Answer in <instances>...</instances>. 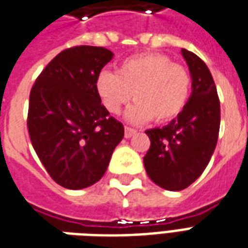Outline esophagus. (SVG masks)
Instances as JSON below:
<instances>
[{
  "instance_id": "esophagus-1",
  "label": "esophagus",
  "mask_w": 248,
  "mask_h": 248,
  "mask_svg": "<svg viewBox=\"0 0 248 248\" xmlns=\"http://www.w3.org/2000/svg\"><path fill=\"white\" fill-rule=\"evenodd\" d=\"M135 133H137V130L131 129V127H124V138H131Z\"/></svg>"
}]
</instances>
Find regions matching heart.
Returning a JSON list of instances; mask_svg holds the SVG:
<instances>
[{"label":"heart","mask_w":248,"mask_h":248,"mask_svg":"<svg viewBox=\"0 0 248 248\" xmlns=\"http://www.w3.org/2000/svg\"><path fill=\"white\" fill-rule=\"evenodd\" d=\"M95 90L103 108L111 114H118L134 93L137 103L126 111L130 124H146L153 118L163 124L177 118L186 108L191 76L165 54H142L121 62L117 73L101 71Z\"/></svg>","instance_id":"1"}]
</instances>
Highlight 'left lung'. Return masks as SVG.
Wrapping results in <instances>:
<instances>
[{
    "label": "left lung",
    "mask_w": 248,
    "mask_h": 248,
    "mask_svg": "<svg viewBox=\"0 0 248 248\" xmlns=\"http://www.w3.org/2000/svg\"><path fill=\"white\" fill-rule=\"evenodd\" d=\"M191 76V95L177 118L146 131L150 149L143 158L147 175L165 190L181 191L195 182L214 154L220 124V103L206 63L182 49Z\"/></svg>",
    "instance_id": "1"
}]
</instances>
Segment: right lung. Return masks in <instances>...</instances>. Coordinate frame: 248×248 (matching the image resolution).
<instances>
[{"instance_id":"right-lung-1","label":"right lung","mask_w":248,"mask_h":248,"mask_svg":"<svg viewBox=\"0 0 248 248\" xmlns=\"http://www.w3.org/2000/svg\"><path fill=\"white\" fill-rule=\"evenodd\" d=\"M114 54L76 46L46 66L30 92L28 129L37 155L58 185L70 190L98 182L106 172L124 124L101 105L95 79Z\"/></svg>"}]
</instances>
